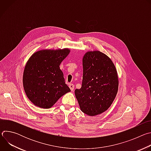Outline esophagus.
<instances>
[{
	"instance_id": "34e87169",
	"label": "esophagus",
	"mask_w": 151,
	"mask_h": 151,
	"mask_svg": "<svg viewBox=\"0 0 151 151\" xmlns=\"http://www.w3.org/2000/svg\"><path fill=\"white\" fill-rule=\"evenodd\" d=\"M69 88H70V89L72 91H73V90H74V85L72 84V83H70L69 84Z\"/></svg>"
}]
</instances>
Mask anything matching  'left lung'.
<instances>
[{
    "label": "left lung",
    "mask_w": 151,
    "mask_h": 151,
    "mask_svg": "<svg viewBox=\"0 0 151 151\" xmlns=\"http://www.w3.org/2000/svg\"><path fill=\"white\" fill-rule=\"evenodd\" d=\"M83 79L75 94L80 109L96 116L109 108L117 94L119 79L112 60L99 51L85 52L82 58Z\"/></svg>",
    "instance_id": "1"
}]
</instances>
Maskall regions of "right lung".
I'll use <instances>...</instances> for the list:
<instances>
[{
    "instance_id": "obj_1",
    "label": "right lung",
    "mask_w": 151,
    "mask_h": 151,
    "mask_svg": "<svg viewBox=\"0 0 151 151\" xmlns=\"http://www.w3.org/2000/svg\"><path fill=\"white\" fill-rule=\"evenodd\" d=\"M70 50L45 49L34 52L24 67L23 83L30 101L42 109H50L70 91L60 65Z\"/></svg>"
}]
</instances>
